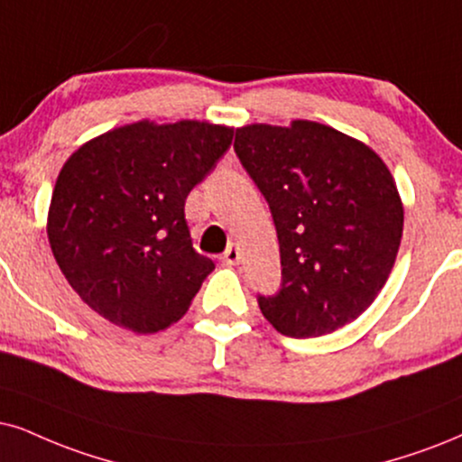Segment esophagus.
<instances>
[{
    "label": "esophagus",
    "mask_w": 462,
    "mask_h": 462,
    "mask_svg": "<svg viewBox=\"0 0 462 462\" xmlns=\"http://www.w3.org/2000/svg\"><path fill=\"white\" fill-rule=\"evenodd\" d=\"M221 260L226 262V264H238V262H241V249L236 247V245H230V247H227L226 251H224V255H221Z\"/></svg>",
    "instance_id": "obj_1"
}]
</instances>
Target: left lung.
Listing matches in <instances>:
<instances>
[{
    "instance_id": "1",
    "label": "left lung",
    "mask_w": 462,
    "mask_h": 462,
    "mask_svg": "<svg viewBox=\"0 0 462 462\" xmlns=\"http://www.w3.org/2000/svg\"><path fill=\"white\" fill-rule=\"evenodd\" d=\"M235 151L273 213L282 288L258 296L285 337H322L377 299L402 236V202L375 151L335 127H238Z\"/></svg>"
}]
</instances>
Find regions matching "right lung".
I'll return each instance as SVG.
<instances>
[{"mask_svg":"<svg viewBox=\"0 0 462 462\" xmlns=\"http://www.w3.org/2000/svg\"><path fill=\"white\" fill-rule=\"evenodd\" d=\"M208 121H138L85 143L63 163L46 235L61 273L93 311L151 335L179 322L215 264L191 245L189 191L230 149Z\"/></svg>","mask_w":462,"mask_h":462,"instance_id":"obj_1","label":"right lung"}]
</instances>
